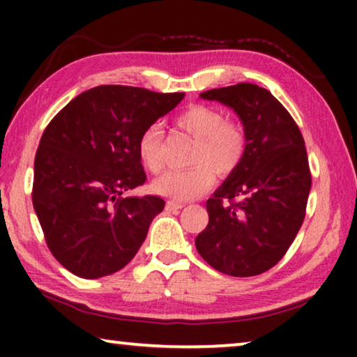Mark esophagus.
<instances>
[{"label": "esophagus", "mask_w": 357, "mask_h": 357, "mask_svg": "<svg viewBox=\"0 0 357 357\" xmlns=\"http://www.w3.org/2000/svg\"><path fill=\"white\" fill-rule=\"evenodd\" d=\"M182 208H183L182 203H175V202L165 203V209H167V211H178V209H182Z\"/></svg>", "instance_id": "1"}]
</instances>
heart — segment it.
<instances>
[{"label": "heart", "mask_w": 357, "mask_h": 357, "mask_svg": "<svg viewBox=\"0 0 357 357\" xmlns=\"http://www.w3.org/2000/svg\"><path fill=\"white\" fill-rule=\"evenodd\" d=\"M175 126L192 136L193 167L169 170L154 180L153 190L175 202H188L206 193L214 185V172L227 175L237 169L245 154L247 133L242 123L224 119L221 112L209 105L195 104L175 116ZM141 164L149 172L159 174L162 160V128L159 123L146 126L138 139Z\"/></svg>", "instance_id": "obj_1"}]
</instances>
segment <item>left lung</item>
I'll return each mask as SVG.
<instances>
[{
    "mask_svg": "<svg viewBox=\"0 0 357 357\" xmlns=\"http://www.w3.org/2000/svg\"><path fill=\"white\" fill-rule=\"evenodd\" d=\"M199 97L234 109L247 148L206 202L209 222L195 245L224 275H261L286 255L304 222L312 187L304 138L281 102L257 84L238 82Z\"/></svg>",
    "mask_w": 357,
    "mask_h": 357,
    "instance_id": "1",
    "label": "left lung"
}]
</instances>
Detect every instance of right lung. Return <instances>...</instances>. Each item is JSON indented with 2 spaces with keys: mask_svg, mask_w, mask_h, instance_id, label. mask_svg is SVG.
<instances>
[{
  "mask_svg": "<svg viewBox=\"0 0 357 357\" xmlns=\"http://www.w3.org/2000/svg\"><path fill=\"white\" fill-rule=\"evenodd\" d=\"M183 96L97 86L63 107L43 131L32 203L52 255L73 275H112L139 250L165 202L125 195L146 182L138 139Z\"/></svg>",
  "mask_w": 357,
  "mask_h": 357,
  "instance_id": "right-lung-1",
  "label": "right lung"
}]
</instances>
